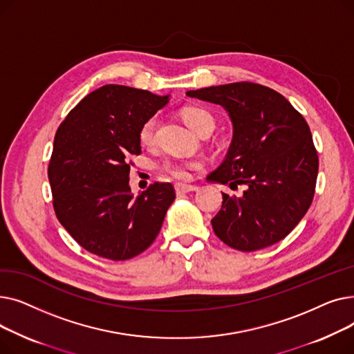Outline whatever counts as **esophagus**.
Here are the masks:
<instances>
[{
  "label": "esophagus",
  "mask_w": 354,
  "mask_h": 354,
  "mask_svg": "<svg viewBox=\"0 0 354 354\" xmlns=\"http://www.w3.org/2000/svg\"><path fill=\"white\" fill-rule=\"evenodd\" d=\"M198 188L194 187V185H185V183H176L175 185V192L176 195H183L188 192H195Z\"/></svg>",
  "instance_id": "34e87169"
}]
</instances>
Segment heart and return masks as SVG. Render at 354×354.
Instances as JSON below:
<instances>
[{
	"instance_id": "obj_1",
	"label": "heart",
	"mask_w": 354,
	"mask_h": 354,
	"mask_svg": "<svg viewBox=\"0 0 354 354\" xmlns=\"http://www.w3.org/2000/svg\"><path fill=\"white\" fill-rule=\"evenodd\" d=\"M182 118L187 124L194 130V132H201L203 127L215 126V119L207 109L202 107H187L182 111ZM158 129V116H151L143 122L139 130V140L142 145H152L156 138ZM201 167V162H176V160H166L162 165V169L176 179H188L191 176L192 169Z\"/></svg>"
}]
</instances>
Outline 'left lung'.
<instances>
[{"label": "left lung", "mask_w": 354, "mask_h": 354, "mask_svg": "<svg viewBox=\"0 0 354 354\" xmlns=\"http://www.w3.org/2000/svg\"><path fill=\"white\" fill-rule=\"evenodd\" d=\"M224 107L234 126L225 160L207 180L244 194H222L212 218L216 236L238 251H257L286 238L308 211L319 156L306 119L280 93L250 82L187 91Z\"/></svg>", "instance_id": "obj_1"}]
</instances>
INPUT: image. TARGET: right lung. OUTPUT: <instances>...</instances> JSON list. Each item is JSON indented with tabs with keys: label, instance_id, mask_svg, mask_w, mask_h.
Instances as JSON below:
<instances>
[{
	"label": "right lung",
	"instance_id": "obj_1",
	"mask_svg": "<svg viewBox=\"0 0 354 354\" xmlns=\"http://www.w3.org/2000/svg\"><path fill=\"white\" fill-rule=\"evenodd\" d=\"M169 96L106 84L91 91L59 126L48 163L60 224L91 254L124 261L149 248L175 201L171 183L130 192L129 158L140 155L139 130Z\"/></svg>",
	"mask_w": 354,
	"mask_h": 354
}]
</instances>
